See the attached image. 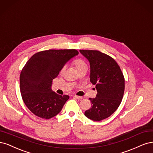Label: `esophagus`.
Masks as SVG:
<instances>
[{
	"label": "esophagus",
	"mask_w": 153,
	"mask_h": 153,
	"mask_svg": "<svg viewBox=\"0 0 153 153\" xmlns=\"http://www.w3.org/2000/svg\"><path fill=\"white\" fill-rule=\"evenodd\" d=\"M74 97L76 98H77V99H78V100H81V99H82V97H80V96H77V95H74Z\"/></svg>",
	"instance_id": "34e87169"
}]
</instances>
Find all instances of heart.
I'll return each instance as SVG.
<instances>
[{"instance_id": "1", "label": "heart", "mask_w": 153, "mask_h": 153, "mask_svg": "<svg viewBox=\"0 0 153 153\" xmlns=\"http://www.w3.org/2000/svg\"><path fill=\"white\" fill-rule=\"evenodd\" d=\"M74 64L76 70L79 69V68H83V67H88V65L86 63V62L84 60H81V59H77V60H75L74 62ZM64 69H65V67H63L62 71H63Z\"/></svg>"}]
</instances>
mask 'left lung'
I'll list each match as a JSON object with an SVG mask.
<instances>
[{
	"label": "left lung",
	"instance_id": "1",
	"mask_svg": "<svg viewBox=\"0 0 153 153\" xmlns=\"http://www.w3.org/2000/svg\"><path fill=\"white\" fill-rule=\"evenodd\" d=\"M90 65V80L97 94L90 98L92 107L85 112L89 119L100 121L111 116L120 106L125 91V79L116 62L97 50H79Z\"/></svg>",
	"mask_w": 153,
	"mask_h": 153
}]
</instances>
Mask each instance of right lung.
<instances>
[{
    "label": "right lung",
    "mask_w": 153,
    "mask_h": 153,
    "mask_svg": "<svg viewBox=\"0 0 153 153\" xmlns=\"http://www.w3.org/2000/svg\"><path fill=\"white\" fill-rule=\"evenodd\" d=\"M78 54L76 50H50L37 53L28 60L19 83L23 100L33 114L48 120L60 113L69 96L54 92L52 81Z\"/></svg>",
    "instance_id": "right-lung-1"
}]
</instances>
